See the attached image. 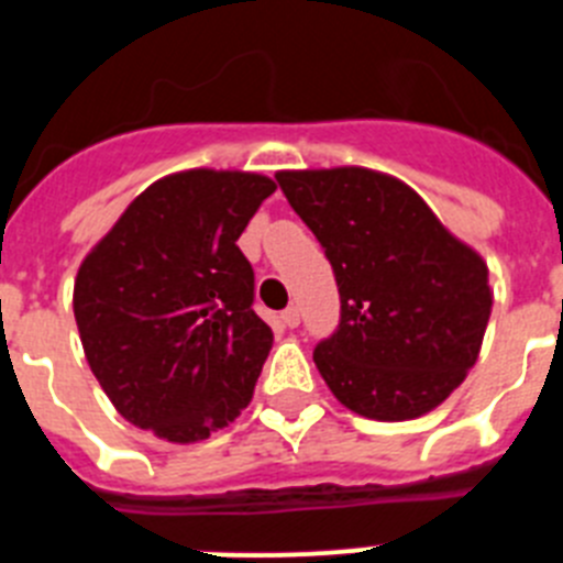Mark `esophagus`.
<instances>
[{"mask_svg": "<svg viewBox=\"0 0 563 563\" xmlns=\"http://www.w3.org/2000/svg\"><path fill=\"white\" fill-rule=\"evenodd\" d=\"M282 324L290 327V330H296V327L301 324V312H298V307H287V310L282 312Z\"/></svg>", "mask_w": 563, "mask_h": 563, "instance_id": "1", "label": "esophagus"}]
</instances>
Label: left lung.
<instances>
[{
  "mask_svg": "<svg viewBox=\"0 0 563 563\" xmlns=\"http://www.w3.org/2000/svg\"><path fill=\"white\" fill-rule=\"evenodd\" d=\"M276 180L335 271L341 324L312 352L330 391L369 420L429 415L479 357L494 307L485 258L391 174L338 166Z\"/></svg>",
  "mask_w": 563,
  "mask_h": 563,
  "instance_id": "1",
  "label": "left lung"
}]
</instances>
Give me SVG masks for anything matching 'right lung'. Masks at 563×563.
<instances>
[{
  "mask_svg": "<svg viewBox=\"0 0 563 563\" xmlns=\"http://www.w3.org/2000/svg\"><path fill=\"white\" fill-rule=\"evenodd\" d=\"M276 183L188 168L152 183L84 256L73 290L89 369L118 415L188 445L236 420L273 346L236 239Z\"/></svg>",
  "mask_w": 563,
  "mask_h": 563,
  "instance_id": "1",
  "label": "right lung"
}]
</instances>
